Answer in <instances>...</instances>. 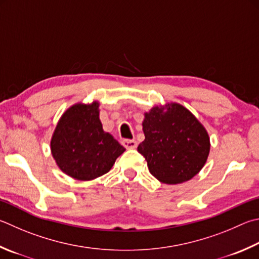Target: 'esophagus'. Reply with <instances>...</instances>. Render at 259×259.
I'll list each match as a JSON object with an SVG mask.
<instances>
[{
  "mask_svg": "<svg viewBox=\"0 0 259 259\" xmlns=\"http://www.w3.org/2000/svg\"><path fill=\"white\" fill-rule=\"evenodd\" d=\"M122 145L124 146L126 149H135L137 147V142L136 140H130V139H124L122 140Z\"/></svg>",
  "mask_w": 259,
  "mask_h": 259,
  "instance_id": "1",
  "label": "esophagus"
}]
</instances>
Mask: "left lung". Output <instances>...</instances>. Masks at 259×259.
Segmentation results:
<instances>
[{"label": "left lung", "instance_id": "1", "mask_svg": "<svg viewBox=\"0 0 259 259\" xmlns=\"http://www.w3.org/2000/svg\"><path fill=\"white\" fill-rule=\"evenodd\" d=\"M145 140L138 146L149 172L163 183L194 178L207 161L210 143L204 125L178 103L155 106L145 113Z\"/></svg>", "mask_w": 259, "mask_h": 259}]
</instances>
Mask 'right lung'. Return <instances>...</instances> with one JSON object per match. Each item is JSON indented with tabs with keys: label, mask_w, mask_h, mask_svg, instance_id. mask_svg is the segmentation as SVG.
Here are the masks:
<instances>
[{
	"label": "right lung",
	"mask_w": 259,
	"mask_h": 259,
	"mask_svg": "<svg viewBox=\"0 0 259 259\" xmlns=\"http://www.w3.org/2000/svg\"><path fill=\"white\" fill-rule=\"evenodd\" d=\"M100 103L72 105L59 120L51 140L58 166L76 180L88 181L109 172L125 148L103 130Z\"/></svg>",
	"instance_id": "obj_1"
}]
</instances>
